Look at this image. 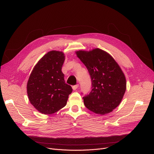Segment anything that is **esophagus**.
<instances>
[{
    "instance_id": "esophagus-1",
    "label": "esophagus",
    "mask_w": 154,
    "mask_h": 154,
    "mask_svg": "<svg viewBox=\"0 0 154 154\" xmlns=\"http://www.w3.org/2000/svg\"><path fill=\"white\" fill-rule=\"evenodd\" d=\"M78 87H79V85L78 84L72 86V88H73V90H74V91H75L76 89H77Z\"/></svg>"
}]
</instances>
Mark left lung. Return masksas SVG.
Masks as SVG:
<instances>
[{
  "label": "left lung",
  "mask_w": 154,
  "mask_h": 154,
  "mask_svg": "<svg viewBox=\"0 0 154 154\" xmlns=\"http://www.w3.org/2000/svg\"><path fill=\"white\" fill-rule=\"evenodd\" d=\"M77 57L89 72L92 89L84 97L85 107L97 114L113 111L122 101L126 91L125 76L115 59L99 48L77 51Z\"/></svg>",
  "instance_id": "8db88e82"
}]
</instances>
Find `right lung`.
<instances>
[{
    "label": "right lung",
    "mask_w": 154,
    "mask_h": 154,
    "mask_svg": "<svg viewBox=\"0 0 154 154\" xmlns=\"http://www.w3.org/2000/svg\"><path fill=\"white\" fill-rule=\"evenodd\" d=\"M66 56L62 51L45 54L34 66L27 84L29 100L42 114H52L66 106L72 92L61 69Z\"/></svg>",
    "instance_id": "1"
}]
</instances>
